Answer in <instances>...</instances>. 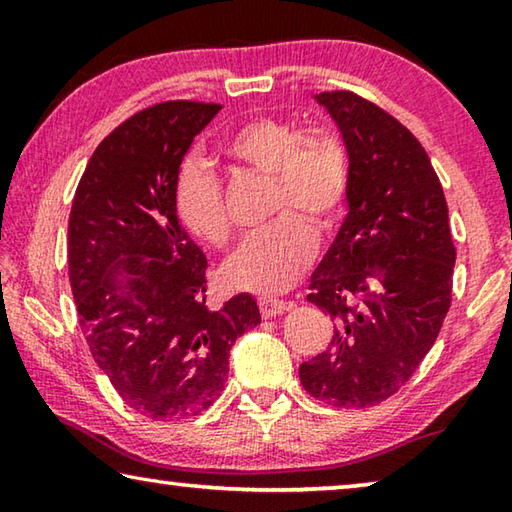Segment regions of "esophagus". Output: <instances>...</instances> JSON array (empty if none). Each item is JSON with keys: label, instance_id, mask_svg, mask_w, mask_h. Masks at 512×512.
I'll list each match as a JSON object with an SVG mask.
<instances>
[{"label": "esophagus", "instance_id": "1", "mask_svg": "<svg viewBox=\"0 0 512 512\" xmlns=\"http://www.w3.org/2000/svg\"><path fill=\"white\" fill-rule=\"evenodd\" d=\"M257 305H259V311H262V316H264V318L280 316L284 309H289V307H291L289 302H284V300H275V298H259V300H257Z\"/></svg>", "mask_w": 512, "mask_h": 512}]
</instances>
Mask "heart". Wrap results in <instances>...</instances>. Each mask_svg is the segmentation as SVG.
Masks as SVG:
<instances>
[{"label":"heart","mask_w":512,"mask_h":512,"mask_svg":"<svg viewBox=\"0 0 512 512\" xmlns=\"http://www.w3.org/2000/svg\"><path fill=\"white\" fill-rule=\"evenodd\" d=\"M223 155L239 167L271 176V225L241 241L223 266L230 287L257 296H275L296 284L316 253L314 228H334L345 210L350 162L343 144L320 128L259 115L241 121L223 140ZM173 207L196 239L214 248L232 235L219 178L196 160H187L173 180Z\"/></svg>","instance_id":"1"}]
</instances>
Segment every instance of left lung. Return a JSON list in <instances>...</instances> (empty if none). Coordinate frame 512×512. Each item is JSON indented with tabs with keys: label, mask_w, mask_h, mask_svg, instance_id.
Returning <instances> with one entry per match:
<instances>
[{
	"label": "left lung",
	"mask_w": 512,
	"mask_h": 512,
	"mask_svg": "<svg viewBox=\"0 0 512 512\" xmlns=\"http://www.w3.org/2000/svg\"><path fill=\"white\" fill-rule=\"evenodd\" d=\"M316 101L348 149L350 212L307 296L332 316L334 336L302 363L300 381L320 402L366 409L400 391L436 343L456 248L443 187L409 128L348 90Z\"/></svg>",
	"instance_id": "1"
}]
</instances>
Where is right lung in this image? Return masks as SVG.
I'll use <instances>...</instances> for the list:
<instances>
[{
	"mask_svg": "<svg viewBox=\"0 0 512 512\" xmlns=\"http://www.w3.org/2000/svg\"><path fill=\"white\" fill-rule=\"evenodd\" d=\"M219 103L162 101L103 140L76 187L67 268L79 323L121 400L151 420L203 413L230 348L255 327L248 293L205 305L207 259L173 207V180Z\"/></svg>",
	"mask_w": 512,
	"mask_h": 512,
	"instance_id": "add662e5",
	"label": "right lung"
}]
</instances>
